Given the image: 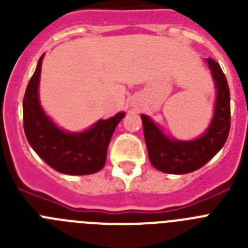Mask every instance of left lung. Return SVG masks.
Instances as JSON below:
<instances>
[{
  "mask_svg": "<svg viewBox=\"0 0 248 248\" xmlns=\"http://www.w3.org/2000/svg\"><path fill=\"white\" fill-rule=\"evenodd\" d=\"M206 62L216 85V103L212 122L199 139L180 141L166 137L154 122L141 115L144 138L151 165L166 174H189L202 168L226 143L231 126L230 89L220 64L214 59Z\"/></svg>",
  "mask_w": 248,
  "mask_h": 248,
  "instance_id": "left-lung-1",
  "label": "left lung"
}]
</instances>
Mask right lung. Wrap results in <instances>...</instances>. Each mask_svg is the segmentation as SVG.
<instances>
[{
  "label": "right lung",
  "mask_w": 248,
  "mask_h": 248,
  "mask_svg": "<svg viewBox=\"0 0 248 248\" xmlns=\"http://www.w3.org/2000/svg\"><path fill=\"white\" fill-rule=\"evenodd\" d=\"M43 56L30 79L23 98V129L28 143L56 171L89 175L103 169L114 130L125 113L99 120L83 133H67L57 128L43 111L38 99V83Z\"/></svg>",
  "instance_id": "right-lung-1"
}]
</instances>
